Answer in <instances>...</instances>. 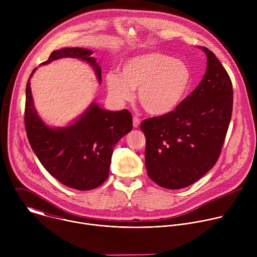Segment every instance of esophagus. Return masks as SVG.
<instances>
[{
	"mask_svg": "<svg viewBox=\"0 0 257 257\" xmlns=\"http://www.w3.org/2000/svg\"><path fill=\"white\" fill-rule=\"evenodd\" d=\"M139 124H140V119H139L138 117L134 116V117H133V126H134L135 128H137V127L139 126Z\"/></svg>",
	"mask_w": 257,
	"mask_h": 257,
	"instance_id": "1",
	"label": "esophagus"
}]
</instances>
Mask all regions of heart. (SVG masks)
Listing matches in <instances>:
<instances>
[{"label":"heart","mask_w":257,"mask_h":257,"mask_svg":"<svg viewBox=\"0 0 257 257\" xmlns=\"http://www.w3.org/2000/svg\"><path fill=\"white\" fill-rule=\"evenodd\" d=\"M106 86L119 101L132 98L138 88L139 103L146 112L161 116L172 112L184 98L191 82L188 66L162 53H145L128 59L120 68V75L108 73Z\"/></svg>","instance_id":"1"}]
</instances>
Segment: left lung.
<instances>
[{
    "label": "left lung",
    "mask_w": 257,
    "mask_h": 257,
    "mask_svg": "<svg viewBox=\"0 0 257 257\" xmlns=\"http://www.w3.org/2000/svg\"><path fill=\"white\" fill-rule=\"evenodd\" d=\"M207 68L198 86L174 111L145 119V166L161 187L181 189L207 173L217 162L230 125L233 85L215 55L202 48Z\"/></svg>",
    "instance_id": "left-lung-1"
}]
</instances>
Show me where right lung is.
Listing matches in <instances>:
<instances>
[{"instance_id": "obj_1", "label": "right lung", "mask_w": 257, "mask_h": 257, "mask_svg": "<svg viewBox=\"0 0 257 257\" xmlns=\"http://www.w3.org/2000/svg\"><path fill=\"white\" fill-rule=\"evenodd\" d=\"M91 51L66 48L53 52L42 64L63 58H78L88 62L101 81V70ZM26 84L24 124L34 154L45 169L62 184L76 190H91L107 179L112 155L117 142L132 130V115L128 109L111 112L92 103L75 123L60 129L49 128L36 114L30 78Z\"/></svg>"}]
</instances>
